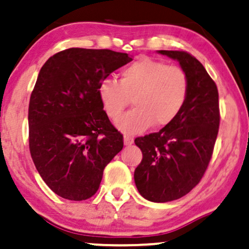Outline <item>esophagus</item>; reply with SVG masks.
I'll return each mask as SVG.
<instances>
[{
    "mask_svg": "<svg viewBox=\"0 0 249 249\" xmlns=\"http://www.w3.org/2000/svg\"><path fill=\"white\" fill-rule=\"evenodd\" d=\"M133 144V137L131 136H124V145H132Z\"/></svg>",
    "mask_w": 249,
    "mask_h": 249,
    "instance_id": "1",
    "label": "esophagus"
}]
</instances>
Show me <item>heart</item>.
<instances>
[{
	"label": "heart",
	"instance_id": "heart-1",
	"mask_svg": "<svg viewBox=\"0 0 249 249\" xmlns=\"http://www.w3.org/2000/svg\"><path fill=\"white\" fill-rule=\"evenodd\" d=\"M188 93L186 71L148 57L124 68L118 82L107 78L97 87L103 110L112 121L122 116L132 98L133 110L116 123L127 134L144 132L152 125L161 128L172 124L186 104Z\"/></svg>",
	"mask_w": 249,
	"mask_h": 249
}]
</instances>
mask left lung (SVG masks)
<instances>
[{"instance_id": "obj_1", "label": "left lung", "mask_w": 249, "mask_h": 249, "mask_svg": "<svg viewBox=\"0 0 249 249\" xmlns=\"http://www.w3.org/2000/svg\"><path fill=\"white\" fill-rule=\"evenodd\" d=\"M179 62L190 93L172 124L136 138L142 159L134 171L139 193L153 202L177 200L196 187L210 164L219 131V93L204 65L185 51L159 50Z\"/></svg>"}]
</instances>
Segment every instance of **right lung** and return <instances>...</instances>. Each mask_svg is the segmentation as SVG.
Listing matches in <instances>:
<instances>
[{"label":"right lung","mask_w":249,"mask_h":249,"mask_svg":"<svg viewBox=\"0 0 249 249\" xmlns=\"http://www.w3.org/2000/svg\"><path fill=\"white\" fill-rule=\"evenodd\" d=\"M132 61L108 49L70 48L50 57L30 96L29 148L45 184L68 200L98 191L103 171L123 148V136L103 110L97 87Z\"/></svg>","instance_id":"right-lung-1"}]
</instances>
